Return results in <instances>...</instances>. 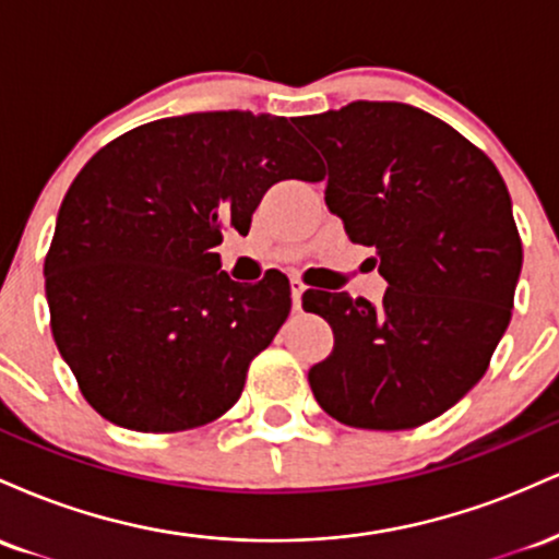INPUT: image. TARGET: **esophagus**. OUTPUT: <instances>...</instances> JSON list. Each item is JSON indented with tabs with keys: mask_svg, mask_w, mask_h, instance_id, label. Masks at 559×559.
<instances>
[{
	"mask_svg": "<svg viewBox=\"0 0 559 559\" xmlns=\"http://www.w3.org/2000/svg\"><path fill=\"white\" fill-rule=\"evenodd\" d=\"M301 294H305V284L299 278H292V307L301 310Z\"/></svg>",
	"mask_w": 559,
	"mask_h": 559,
	"instance_id": "esophagus-1",
	"label": "esophagus"
}]
</instances>
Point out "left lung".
Returning a JSON list of instances; mask_svg holds the SVG:
<instances>
[{
    "mask_svg": "<svg viewBox=\"0 0 559 559\" xmlns=\"http://www.w3.org/2000/svg\"><path fill=\"white\" fill-rule=\"evenodd\" d=\"M294 123L329 163L325 204L389 284L378 305L305 292L333 329L312 394L344 426H423L476 386L510 325L523 247L507 186L478 146L402 102Z\"/></svg>",
    "mask_w": 559,
    "mask_h": 559,
    "instance_id": "left-lung-1",
    "label": "left lung"
}]
</instances>
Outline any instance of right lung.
<instances>
[{"mask_svg": "<svg viewBox=\"0 0 559 559\" xmlns=\"http://www.w3.org/2000/svg\"><path fill=\"white\" fill-rule=\"evenodd\" d=\"M320 181L286 118L191 112L110 141L62 199L44 260L55 344L102 418L173 433L221 418L292 310L288 281L221 271L273 183Z\"/></svg>", "mask_w": 559, "mask_h": 559, "instance_id": "1", "label": "right lung"}]
</instances>
